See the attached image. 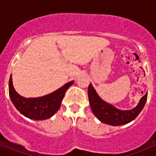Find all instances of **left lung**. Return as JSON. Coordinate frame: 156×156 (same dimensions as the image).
I'll return each mask as SVG.
<instances>
[{
	"label": "left lung",
	"instance_id": "8db88e82",
	"mask_svg": "<svg viewBox=\"0 0 156 156\" xmlns=\"http://www.w3.org/2000/svg\"><path fill=\"white\" fill-rule=\"evenodd\" d=\"M147 97L148 92L140 98L135 108L130 110H120L101 98L91 83L88 86V98L93 113L101 122L112 126H121L133 120L144 108Z\"/></svg>",
	"mask_w": 156,
	"mask_h": 156
}]
</instances>
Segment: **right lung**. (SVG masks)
<instances>
[{
    "instance_id": "obj_1",
    "label": "right lung",
    "mask_w": 156,
    "mask_h": 156,
    "mask_svg": "<svg viewBox=\"0 0 156 156\" xmlns=\"http://www.w3.org/2000/svg\"><path fill=\"white\" fill-rule=\"evenodd\" d=\"M70 81L55 91L39 98H27L17 93L12 83V75L9 79V95L16 109L24 116L34 120L49 119L60 108L66 91L73 83Z\"/></svg>"
}]
</instances>
